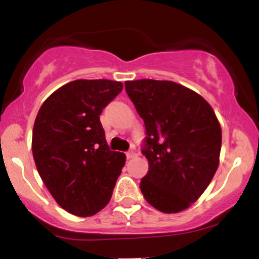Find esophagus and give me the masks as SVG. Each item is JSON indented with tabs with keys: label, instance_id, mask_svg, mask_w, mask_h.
Returning <instances> with one entry per match:
<instances>
[{
	"label": "esophagus",
	"instance_id": "obj_1",
	"mask_svg": "<svg viewBox=\"0 0 259 259\" xmlns=\"http://www.w3.org/2000/svg\"><path fill=\"white\" fill-rule=\"evenodd\" d=\"M126 157L127 158H134V157H136V151L135 150H130V151H127L126 152Z\"/></svg>",
	"mask_w": 259,
	"mask_h": 259
}]
</instances>
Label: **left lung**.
Listing matches in <instances>:
<instances>
[{
    "instance_id": "obj_1",
    "label": "left lung",
    "mask_w": 259,
    "mask_h": 259,
    "mask_svg": "<svg viewBox=\"0 0 259 259\" xmlns=\"http://www.w3.org/2000/svg\"><path fill=\"white\" fill-rule=\"evenodd\" d=\"M125 90L146 127L141 152L150 168L140 183L142 195L160 212H181L218 169L222 129L215 113L197 92L174 81L133 80Z\"/></svg>"
}]
</instances>
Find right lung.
I'll return each mask as SVG.
<instances>
[{"instance_id": "right-lung-1", "label": "right lung", "mask_w": 259, "mask_h": 259, "mask_svg": "<svg viewBox=\"0 0 259 259\" xmlns=\"http://www.w3.org/2000/svg\"><path fill=\"white\" fill-rule=\"evenodd\" d=\"M121 90L120 81L74 80L47 97L36 115L31 148L37 171L56 202L74 215L105 208L124 167L125 154L109 150L100 121Z\"/></svg>"}]
</instances>
